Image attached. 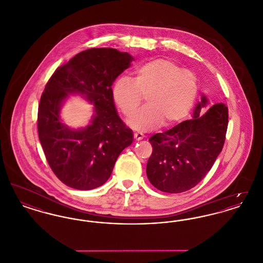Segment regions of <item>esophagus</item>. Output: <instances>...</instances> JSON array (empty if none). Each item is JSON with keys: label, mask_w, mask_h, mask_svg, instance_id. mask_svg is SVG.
I'll use <instances>...</instances> for the list:
<instances>
[{"label": "esophagus", "mask_w": 263, "mask_h": 263, "mask_svg": "<svg viewBox=\"0 0 263 263\" xmlns=\"http://www.w3.org/2000/svg\"><path fill=\"white\" fill-rule=\"evenodd\" d=\"M134 138H135L137 141L143 140V139H144V134H142V133H140V132H136V133H134Z\"/></svg>", "instance_id": "esophagus-1"}]
</instances>
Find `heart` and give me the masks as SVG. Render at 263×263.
<instances>
[{"label": "heart", "mask_w": 263, "mask_h": 263, "mask_svg": "<svg viewBox=\"0 0 263 263\" xmlns=\"http://www.w3.org/2000/svg\"><path fill=\"white\" fill-rule=\"evenodd\" d=\"M199 90L196 74L182 69L178 64L164 58L144 63L135 72V79L123 76L116 80L113 100L126 117L137 111L143 96L146 103L129 120V125L148 131L160 125H174L191 111Z\"/></svg>", "instance_id": "b5f03b06"}]
</instances>
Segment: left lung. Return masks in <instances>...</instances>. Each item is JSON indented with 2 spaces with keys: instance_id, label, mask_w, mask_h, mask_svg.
I'll list each match as a JSON object with an SVG mask.
<instances>
[{
  "instance_id": "left-lung-1",
  "label": "left lung",
  "mask_w": 263,
  "mask_h": 263,
  "mask_svg": "<svg viewBox=\"0 0 263 263\" xmlns=\"http://www.w3.org/2000/svg\"><path fill=\"white\" fill-rule=\"evenodd\" d=\"M208 103L202 95L192 119L149 139L153 153L146 172L157 189L167 193L187 191L211 170L225 143L229 111L224 103H216L204 113Z\"/></svg>"
}]
</instances>
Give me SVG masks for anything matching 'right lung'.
Listing matches in <instances>:
<instances>
[{
	"instance_id": "1",
	"label": "right lung",
	"mask_w": 263,
	"mask_h": 263,
	"mask_svg": "<svg viewBox=\"0 0 263 263\" xmlns=\"http://www.w3.org/2000/svg\"><path fill=\"white\" fill-rule=\"evenodd\" d=\"M134 58L114 48H90L57 68L38 106V136L51 170L64 184L79 190L101 186L112 173L120 153L133 142V131L118 116L113 82ZM69 94L94 103L85 128L62 123L61 106Z\"/></svg>"
}]
</instances>
